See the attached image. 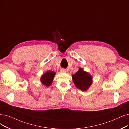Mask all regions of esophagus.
Here are the masks:
<instances>
[{
	"label": "esophagus",
	"instance_id": "1",
	"mask_svg": "<svg viewBox=\"0 0 129 129\" xmlns=\"http://www.w3.org/2000/svg\"><path fill=\"white\" fill-rule=\"evenodd\" d=\"M60 71L62 73H66V70L65 69H61L60 70Z\"/></svg>",
	"mask_w": 129,
	"mask_h": 129
}]
</instances>
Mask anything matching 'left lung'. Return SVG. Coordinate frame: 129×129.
I'll return each instance as SVG.
<instances>
[{
    "mask_svg": "<svg viewBox=\"0 0 129 129\" xmlns=\"http://www.w3.org/2000/svg\"><path fill=\"white\" fill-rule=\"evenodd\" d=\"M74 83L77 88L85 91L88 89L92 84V77L81 68L72 75Z\"/></svg>",
    "mask_w": 129,
    "mask_h": 129,
    "instance_id": "8db88e82",
    "label": "left lung"
}]
</instances>
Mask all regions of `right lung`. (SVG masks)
I'll return each instance as SVG.
<instances>
[{
	"label": "right lung",
	"mask_w": 129,
	"mask_h": 129,
	"mask_svg": "<svg viewBox=\"0 0 129 129\" xmlns=\"http://www.w3.org/2000/svg\"><path fill=\"white\" fill-rule=\"evenodd\" d=\"M56 73L52 71H48L44 73L41 77V83L46 87H48L52 84L54 77Z\"/></svg>",
	"instance_id": "right-lung-1"
}]
</instances>
